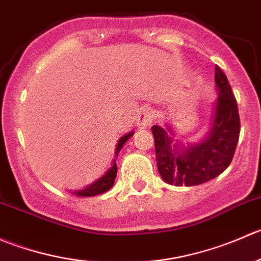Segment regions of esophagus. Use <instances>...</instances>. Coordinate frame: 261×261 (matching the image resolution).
Returning a JSON list of instances; mask_svg holds the SVG:
<instances>
[{
	"label": "esophagus",
	"instance_id": "obj_1",
	"mask_svg": "<svg viewBox=\"0 0 261 261\" xmlns=\"http://www.w3.org/2000/svg\"><path fill=\"white\" fill-rule=\"evenodd\" d=\"M153 120V112L151 109H142L137 115V125L139 129H146Z\"/></svg>",
	"mask_w": 261,
	"mask_h": 261
}]
</instances>
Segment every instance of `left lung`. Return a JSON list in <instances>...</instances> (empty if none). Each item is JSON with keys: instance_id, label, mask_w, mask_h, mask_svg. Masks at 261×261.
Listing matches in <instances>:
<instances>
[{"instance_id": "left-lung-1", "label": "left lung", "mask_w": 261, "mask_h": 261, "mask_svg": "<svg viewBox=\"0 0 261 261\" xmlns=\"http://www.w3.org/2000/svg\"><path fill=\"white\" fill-rule=\"evenodd\" d=\"M218 97L213 108L211 127L197 143L175 139L174 129L166 124L151 128L156 148L157 169L162 180L176 187H193L217 177L231 164L240 137L237 102L226 74L216 66Z\"/></svg>"}]
</instances>
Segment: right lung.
I'll use <instances>...</instances> for the list:
<instances>
[{"label":"right lung","mask_w":261,"mask_h":261,"mask_svg":"<svg viewBox=\"0 0 261 261\" xmlns=\"http://www.w3.org/2000/svg\"><path fill=\"white\" fill-rule=\"evenodd\" d=\"M133 133L134 132H129L128 134H124L123 137H120L119 142H118V144H117V148H115L117 149V151H115V156H118V153L120 152L122 147L124 146L125 142H127L132 136H133ZM117 171H118V166H117V164H115V160H114V161H113L112 167L108 170L107 174L102 175V176L99 177L96 181H94L92 184L87 185V187L84 188V189L74 190L73 194L79 195V197H95V195H99V194H102V193L108 192V190H109L110 188L114 185L115 177H117Z\"/></svg>","instance_id":"1"}]
</instances>
